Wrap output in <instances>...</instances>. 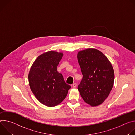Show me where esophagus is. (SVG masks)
I'll use <instances>...</instances> for the list:
<instances>
[{"label":"esophagus","mask_w":135,"mask_h":135,"mask_svg":"<svg viewBox=\"0 0 135 135\" xmlns=\"http://www.w3.org/2000/svg\"><path fill=\"white\" fill-rule=\"evenodd\" d=\"M72 86L73 87H76L77 86V83H73V84L72 85Z\"/></svg>","instance_id":"esophagus-1"}]
</instances>
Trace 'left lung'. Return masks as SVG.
Returning <instances> with one entry per match:
<instances>
[{
    "label": "left lung",
    "mask_w": 135,
    "mask_h": 135,
    "mask_svg": "<svg viewBox=\"0 0 135 135\" xmlns=\"http://www.w3.org/2000/svg\"><path fill=\"white\" fill-rule=\"evenodd\" d=\"M77 58L83 74L78 90L86 103L91 106L100 105L108 97L113 86L112 65L105 55L93 48L79 51Z\"/></svg>",
    "instance_id": "obj_1"
}]
</instances>
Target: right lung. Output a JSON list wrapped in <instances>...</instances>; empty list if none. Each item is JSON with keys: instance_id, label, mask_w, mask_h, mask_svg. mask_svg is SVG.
<instances>
[{"instance_id": "right-lung-1", "label": "right lung", "mask_w": 135, "mask_h": 135, "mask_svg": "<svg viewBox=\"0 0 135 135\" xmlns=\"http://www.w3.org/2000/svg\"><path fill=\"white\" fill-rule=\"evenodd\" d=\"M63 53L50 51L38 56L29 72V86L37 99L48 107L58 105L66 97L71 86L57 67Z\"/></svg>"}]
</instances>
